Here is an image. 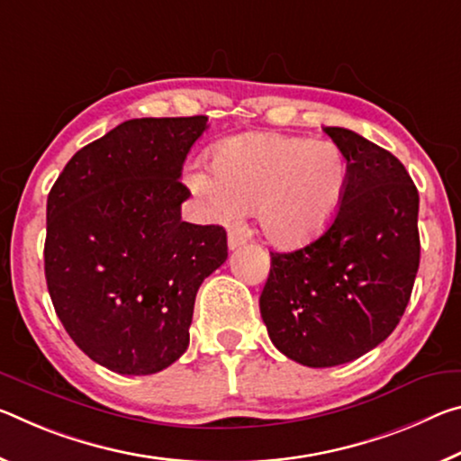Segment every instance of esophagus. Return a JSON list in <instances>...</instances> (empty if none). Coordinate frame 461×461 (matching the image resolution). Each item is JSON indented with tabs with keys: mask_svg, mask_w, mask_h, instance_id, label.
<instances>
[{
	"mask_svg": "<svg viewBox=\"0 0 461 461\" xmlns=\"http://www.w3.org/2000/svg\"><path fill=\"white\" fill-rule=\"evenodd\" d=\"M250 236H252L250 230H246V228H231L230 233H228L230 250H236V248L244 246L248 240H250Z\"/></svg>",
	"mask_w": 461,
	"mask_h": 461,
	"instance_id": "esophagus-1",
	"label": "esophagus"
}]
</instances>
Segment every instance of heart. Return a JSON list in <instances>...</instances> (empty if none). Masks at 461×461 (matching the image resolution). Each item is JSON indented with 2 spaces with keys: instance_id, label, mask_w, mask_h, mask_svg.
<instances>
[{
  "instance_id": "heart-1",
  "label": "heart",
  "mask_w": 461,
  "mask_h": 461,
  "mask_svg": "<svg viewBox=\"0 0 461 461\" xmlns=\"http://www.w3.org/2000/svg\"><path fill=\"white\" fill-rule=\"evenodd\" d=\"M204 167L188 172L191 191L221 221L254 209L270 244L295 248L330 228L345 199L348 162L332 141L242 133L221 141Z\"/></svg>"
}]
</instances>
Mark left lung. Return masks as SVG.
Returning <instances> with one entry per match:
<instances>
[{
	"label": "left lung",
	"instance_id": "8db88e82",
	"mask_svg": "<svg viewBox=\"0 0 461 461\" xmlns=\"http://www.w3.org/2000/svg\"><path fill=\"white\" fill-rule=\"evenodd\" d=\"M348 162L334 221L295 252H270L260 316L273 345L308 367L359 359L398 326L420 262L419 191L396 156L324 127Z\"/></svg>",
	"mask_w": 461,
	"mask_h": 461
}]
</instances>
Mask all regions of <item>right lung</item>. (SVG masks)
<instances>
[{
	"mask_svg": "<svg viewBox=\"0 0 461 461\" xmlns=\"http://www.w3.org/2000/svg\"><path fill=\"white\" fill-rule=\"evenodd\" d=\"M204 131L207 116L125 121L79 149L49 193V295L71 340L114 374L180 359L196 291L228 258L221 225L180 219L182 164Z\"/></svg>",
	"mask_w": 461,
	"mask_h": 461,
	"instance_id": "obj_1",
	"label": "right lung"
}]
</instances>
